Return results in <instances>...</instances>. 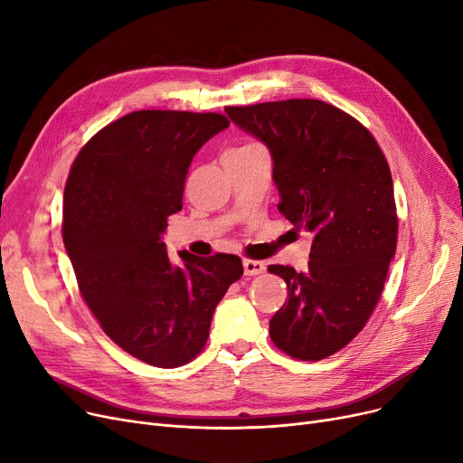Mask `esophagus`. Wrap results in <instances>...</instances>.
Returning <instances> with one entry per match:
<instances>
[{"label": "esophagus", "mask_w": 463, "mask_h": 463, "mask_svg": "<svg viewBox=\"0 0 463 463\" xmlns=\"http://www.w3.org/2000/svg\"><path fill=\"white\" fill-rule=\"evenodd\" d=\"M264 269H266V264L262 260H251V259L244 260V272H246V276L262 274Z\"/></svg>", "instance_id": "1"}]
</instances>
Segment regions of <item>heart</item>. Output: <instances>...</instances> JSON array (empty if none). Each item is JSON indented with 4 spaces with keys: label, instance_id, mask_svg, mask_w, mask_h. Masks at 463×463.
Listing matches in <instances>:
<instances>
[{
    "label": "heart",
    "instance_id": "heart-1",
    "mask_svg": "<svg viewBox=\"0 0 463 463\" xmlns=\"http://www.w3.org/2000/svg\"><path fill=\"white\" fill-rule=\"evenodd\" d=\"M250 148H257V144H248V146H241V148H236V150H250Z\"/></svg>",
    "mask_w": 463,
    "mask_h": 463
}]
</instances>
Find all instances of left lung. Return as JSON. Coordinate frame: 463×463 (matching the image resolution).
<instances>
[{
	"label": "left lung",
	"instance_id": "obj_1",
	"mask_svg": "<svg viewBox=\"0 0 463 463\" xmlns=\"http://www.w3.org/2000/svg\"><path fill=\"white\" fill-rule=\"evenodd\" d=\"M272 154L278 210L313 234L306 272L270 264L287 300L270 321L278 349L323 360L366 326L396 253L391 168L358 119L319 99L225 107Z\"/></svg>",
	"mask_w": 463,
	"mask_h": 463
}]
</instances>
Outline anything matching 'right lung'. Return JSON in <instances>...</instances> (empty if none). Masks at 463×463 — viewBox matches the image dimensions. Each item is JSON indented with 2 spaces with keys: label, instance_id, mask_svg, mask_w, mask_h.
<instances>
[{
  "label": "right lung",
  "instance_id": "add662e5",
  "mask_svg": "<svg viewBox=\"0 0 463 463\" xmlns=\"http://www.w3.org/2000/svg\"><path fill=\"white\" fill-rule=\"evenodd\" d=\"M227 128L215 112L137 110L95 133L71 166L61 234L80 295L112 342L150 366L197 356L215 306L244 274L227 253H180L176 266L161 240L193 156Z\"/></svg>",
  "mask_w": 463,
  "mask_h": 463
}]
</instances>
